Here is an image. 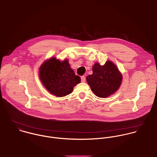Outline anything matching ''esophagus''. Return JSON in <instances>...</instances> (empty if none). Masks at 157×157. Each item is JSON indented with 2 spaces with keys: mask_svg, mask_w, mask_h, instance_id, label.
Listing matches in <instances>:
<instances>
[{
  "mask_svg": "<svg viewBox=\"0 0 157 157\" xmlns=\"http://www.w3.org/2000/svg\"><path fill=\"white\" fill-rule=\"evenodd\" d=\"M81 81H82V82H85V81H86V78H85V76H82L81 77Z\"/></svg>",
  "mask_w": 157,
  "mask_h": 157,
  "instance_id": "34e87169",
  "label": "esophagus"
}]
</instances>
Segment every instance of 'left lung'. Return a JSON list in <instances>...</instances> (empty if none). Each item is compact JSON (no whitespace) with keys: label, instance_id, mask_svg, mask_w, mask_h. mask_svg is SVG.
I'll return each instance as SVG.
<instances>
[{"label":"left lung","instance_id":"1","mask_svg":"<svg viewBox=\"0 0 157 157\" xmlns=\"http://www.w3.org/2000/svg\"><path fill=\"white\" fill-rule=\"evenodd\" d=\"M93 72L92 75L86 77V82L96 96L105 98L119 90L122 75L111 61H106L103 66L95 63L93 66Z\"/></svg>","mask_w":157,"mask_h":157}]
</instances>
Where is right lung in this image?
Masks as SVG:
<instances>
[{
	"mask_svg": "<svg viewBox=\"0 0 157 157\" xmlns=\"http://www.w3.org/2000/svg\"><path fill=\"white\" fill-rule=\"evenodd\" d=\"M39 77L46 89L56 97L69 94L81 82L80 77L71 68L68 59L61 61L56 57H51L41 65Z\"/></svg>",
	"mask_w": 157,
	"mask_h": 157,
	"instance_id": "obj_1",
	"label": "right lung"
}]
</instances>
